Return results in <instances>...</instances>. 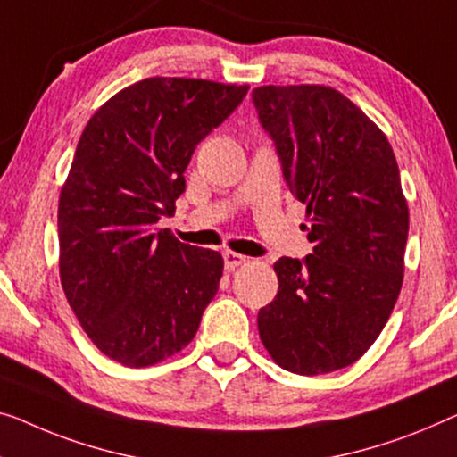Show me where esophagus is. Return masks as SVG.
I'll list each match as a JSON object with an SVG mask.
<instances>
[{
	"instance_id": "esophagus-1",
	"label": "esophagus",
	"mask_w": 457,
	"mask_h": 457,
	"mask_svg": "<svg viewBox=\"0 0 457 457\" xmlns=\"http://www.w3.org/2000/svg\"><path fill=\"white\" fill-rule=\"evenodd\" d=\"M246 262V256L242 254H236V252H223V264H226L228 270H234L237 267H242V264Z\"/></svg>"
}]
</instances>
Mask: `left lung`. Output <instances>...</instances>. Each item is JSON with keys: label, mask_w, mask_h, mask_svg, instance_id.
<instances>
[{"label": "left lung", "mask_w": 457, "mask_h": 457, "mask_svg": "<svg viewBox=\"0 0 457 457\" xmlns=\"http://www.w3.org/2000/svg\"><path fill=\"white\" fill-rule=\"evenodd\" d=\"M252 102L314 242L303 261L275 262L261 340L291 373L343 370L379 337L403 287L408 205L396 158L376 122L332 87L262 86Z\"/></svg>", "instance_id": "1"}]
</instances>
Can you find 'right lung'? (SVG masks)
I'll return each mask as SVG.
<instances>
[{
  "instance_id": "add662e5",
  "label": "right lung",
  "mask_w": 457,
  "mask_h": 457,
  "mask_svg": "<svg viewBox=\"0 0 457 457\" xmlns=\"http://www.w3.org/2000/svg\"><path fill=\"white\" fill-rule=\"evenodd\" d=\"M248 86L147 78L100 106L81 133L59 196V272L92 343L127 367L185 349L220 289V252L180 244L174 215L201 139Z\"/></svg>"
}]
</instances>
